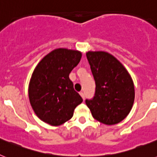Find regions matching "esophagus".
Listing matches in <instances>:
<instances>
[{
	"instance_id": "1",
	"label": "esophagus",
	"mask_w": 157,
	"mask_h": 157,
	"mask_svg": "<svg viewBox=\"0 0 157 157\" xmlns=\"http://www.w3.org/2000/svg\"><path fill=\"white\" fill-rule=\"evenodd\" d=\"M80 95H81V97H82V98L83 100L85 99V94H84V93L81 92V93H80Z\"/></svg>"
}]
</instances>
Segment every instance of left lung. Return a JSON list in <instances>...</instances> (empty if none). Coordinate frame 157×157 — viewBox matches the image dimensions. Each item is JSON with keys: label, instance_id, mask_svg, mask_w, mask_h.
<instances>
[{"label": "left lung", "instance_id": "1", "mask_svg": "<svg viewBox=\"0 0 157 157\" xmlns=\"http://www.w3.org/2000/svg\"><path fill=\"white\" fill-rule=\"evenodd\" d=\"M95 80V94L86 100L93 117L106 125H114L130 113L134 101L133 80L115 56L103 51L86 52Z\"/></svg>", "mask_w": 157, "mask_h": 157}]
</instances>
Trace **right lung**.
Listing matches in <instances>:
<instances>
[{
	"instance_id": "right-lung-1",
	"label": "right lung",
	"mask_w": 157,
	"mask_h": 157,
	"mask_svg": "<svg viewBox=\"0 0 157 157\" xmlns=\"http://www.w3.org/2000/svg\"><path fill=\"white\" fill-rule=\"evenodd\" d=\"M81 57L79 51L56 48L34 69L29 84V99L35 114L43 122L61 125L70 120L75 109L82 102L69 78Z\"/></svg>"
}]
</instances>
